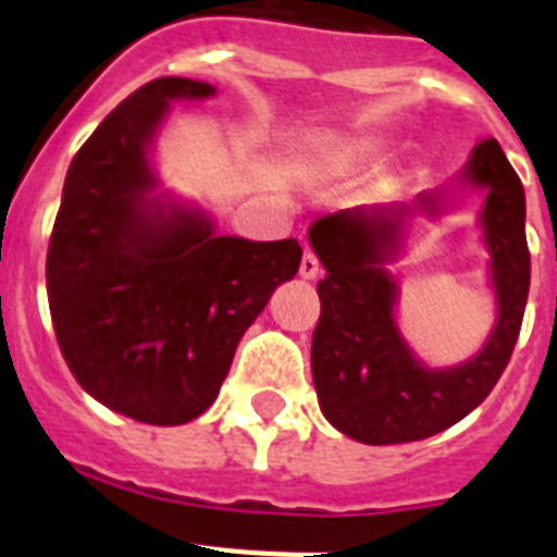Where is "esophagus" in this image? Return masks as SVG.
<instances>
[{
    "instance_id": "obj_1",
    "label": "esophagus",
    "mask_w": 557,
    "mask_h": 557,
    "mask_svg": "<svg viewBox=\"0 0 557 557\" xmlns=\"http://www.w3.org/2000/svg\"><path fill=\"white\" fill-rule=\"evenodd\" d=\"M318 273H321V259L314 256L312 248H307L301 256V275L304 278H314Z\"/></svg>"
}]
</instances>
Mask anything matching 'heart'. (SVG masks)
<instances>
[{"mask_svg":"<svg viewBox=\"0 0 557 557\" xmlns=\"http://www.w3.org/2000/svg\"><path fill=\"white\" fill-rule=\"evenodd\" d=\"M366 150H368V147H359V150H354L351 156H348V161H354V159H357V156H362V152H366Z\"/></svg>","mask_w":557,"mask_h":557,"instance_id":"heart-1","label":"heart"}]
</instances>
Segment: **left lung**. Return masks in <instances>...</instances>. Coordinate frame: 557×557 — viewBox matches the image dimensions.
<instances>
[{"mask_svg": "<svg viewBox=\"0 0 557 557\" xmlns=\"http://www.w3.org/2000/svg\"><path fill=\"white\" fill-rule=\"evenodd\" d=\"M466 178L488 189L480 223L499 318L482 351L462 366H421L393 318L396 282L385 262L398 250L401 220L416 209L334 211L309 228L326 268L312 334L314 391L323 416L359 444H407L444 432L482 405L508 368L530 289L524 186L496 139L474 147ZM418 209L435 211L437 198H418Z\"/></svg>", "mask_w": 557, "mask_h": 557, "instance_id": "obj_1", "label": "left lung"}]
</instances>
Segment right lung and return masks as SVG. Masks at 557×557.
I'll use <instances>...</instances> for the list:
<instances>
[{
	"mask_svg": "<svg viewBox=\"0 0 557 557\" xmlns=\"http://www.w3.org/2000/svg\"><path fill=\"white\" fill-rule=\"evenodd\" d=\"M214 86L159 77L108 113L66 172L47 250L49 314L81 387L122 416L178 426L209 410L245 329L301 264L295 239L218 236L152 198V133Z\"/></svg>",
	"mask_w": 557,
	"mask_h": 557,
	"instance_id": "right-lung-1",
	"label": "right lung"
}]
</instances>
